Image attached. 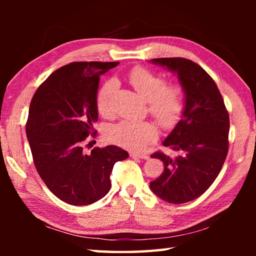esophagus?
Masks as SVG:
<instances>
[{"label": "esophagus", "mask_w": 256, "mask_h": 256, "mask_svg": "<svg viewBox=\"0 0 256 256\" xmlns=\"http://www.w3.org/2000/svg\"><path fill=\"white\" fill-rule=\"evenodd\" d=\"M130 156H131V158H133V159H148L149 158V156L146 154L132 152Z\"/></svg>", "instance_id": "obj_1"}]
</instances>
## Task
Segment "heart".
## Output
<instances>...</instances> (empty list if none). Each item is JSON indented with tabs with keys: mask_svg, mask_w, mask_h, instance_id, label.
I'll return each instance as SVG.
<instances>
[{
	"mask_svg": "<svg viewBox=\"0 0 256 256\" xmlns=\"http://www.w3.org/2000/svg\"><path fill=\"white\" fill-rule=\"evenodd\" d=\"M130 84L149 102V112L162 126H172L180 118L184 110V94L180 86H167L162 76L144 68L130 72ZM116 90V82L110 80L104 84L96 97L97 110L102 115H108L112 110V98ZM108 138L124 148L138 150L152 141L157 130L150 122L120 120L108 128Z\"/></svg>",
	"mask_w": 256,
	"mask_h": 256,
	"instance_id": "obj_1",
	"label": "heart"
}]
</instances>
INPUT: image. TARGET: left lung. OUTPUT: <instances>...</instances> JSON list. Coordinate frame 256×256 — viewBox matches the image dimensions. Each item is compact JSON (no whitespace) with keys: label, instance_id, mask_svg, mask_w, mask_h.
I'll return each instance as SVG.
<instances>
[{"label":"left lung","instance_id":"obj_1","mask_svg":"<svg viewBox=\"0 0 256 256\" xmlns=\"http://www.w3.org/2000/svg\"><path fill=\"white\" fill-rule=\"evenodd\" d=\"M150 62L176 73L184 92L182 118L162 142L177 156L151 154L162 160L164 172L150 182L156 196L180 204L201 196L222 170L228 154L229 115L216 82L198 64L183 58Z\"/></svg>","mask_w":256,"mask_h":256}]
</instances>
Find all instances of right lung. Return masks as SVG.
I'll return each mask as SVG.
<instances>
[{
	"label": "right lung",
	"instance_id": "add662e5",
	"mask_svg": "<svg viewBox=\"0 0 256 256\" xmlns=\"http://www.w3.org/2000/svg\"><path fill=\"white\" fill-rule=\"evenodd\" d=\"M118 62H73L42 82L29 107L26 133L40 178L60 200L88 206L110 190L115 162L128 157L116 146L84 152L98 120L99 76Z\"/></svg>",
	"mask_w": 256,
	"mask_h": 256
}]
</instances>
